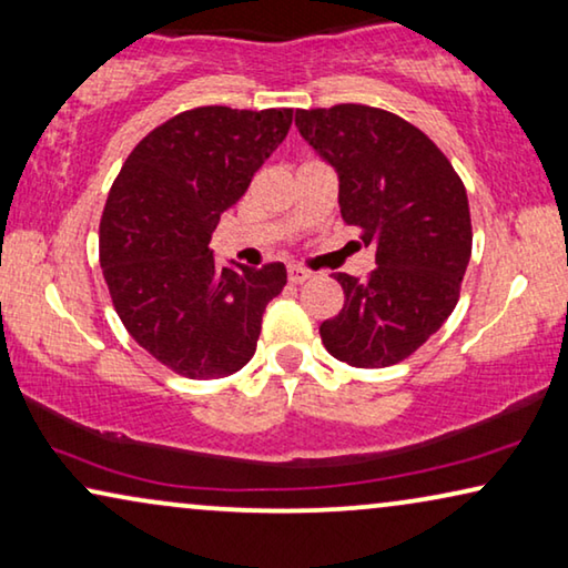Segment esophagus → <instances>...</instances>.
Here are the masks:
<instances>
[{"label": "esophagus", "instance_id": "34e87169", "mask_svg": "<svg viewBox=\"0 0 568 568\" xmlns=\"http://www.w3.org/2000/svg\"><path fill=\"white\" fill-rule=\"evenodd\" d=\"M308 277H311L308 270H303V267H287V283L301 285V283H306Z\"/></svg>", "mask_w": 568, "mask_h": 568}]
</instances>
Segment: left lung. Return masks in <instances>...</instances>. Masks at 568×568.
<instances>
[{
	"label": "left lung",
	"instance_id": "left-lung-1",
	"mask_svg": "<svg viewBox=\"0 0 568 568\" xmlns=\"http://www.w3.org/2000/svg\"><path fill=\"white\" fill-rule=\"evenodd\" d=\"M303 139L339 174V211L378 267L337 273L345 306L318 326L332 357L388 367L425 345L453 314L470 260L463 180L427 133L388 110L342 102L295 110Z\"/></svg>",
	"mask_w": 568,
	"mask_h": 568
}]
</instances>
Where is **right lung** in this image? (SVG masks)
I'll return each instance as SVG.
<instances>
[{
    "instance_id": "obj_1",
    "label": "right lung",
    "mask_w": 568,
    "mask_h": 568,
    "mask_svg": "<svg viewBox=\"0 0 568 568\" xmlns=\"http://www.w3.org/2000/svg\"><path fill=\"white\" fill-rule=\"evenodd\" d=\"M291 108H193L143 135L100 219V265L128 334L195 381L242 371L285 265L215 267L211 234L283 143Z\"/></svg>"
}]
</instances>
